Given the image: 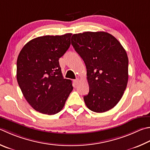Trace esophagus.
Here are the masks:
<instances>
[{
    "instance_id": "34e87169",
    "label": "esophagus",
    "mask_w": 150,
    "mask_h": 150,
    "mask_svg": "<svg viewBox=\"0 0 150 150\" xmlns=\"http://www.w3.org/2000/svg\"><path fill=\"white\" fill-rule=\"evenodd\" d=\"M79 79H75V80H73V83H74L75 85H77V84L79 83Z\"/></svg>"
}]
</instances>
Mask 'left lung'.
Listing matches in <instances>:
<instances>
[{"label": "left lung", "mask_w": 150, "mask_h": 150, "mask_svg": "<svg viewBox=\"0 0 150 150\" xmlns=\"http://www.w3.org/2000/svg\"><path fill=\"white\" fill-rule=\"evenodd\" d=\"M71 45L86 65L89 110L105 112L117 104L127 88L129 59L117 39L103 31L73 35Z\"/></svg>", "instance_id": "1"}]
</instances>
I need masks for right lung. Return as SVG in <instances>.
<instances>
[{
  "label": "right lung",
  "instance_id": "right-lung-1",
  "mask_svg": "<svg viewBox=\"0 0 150 150\" xmlns=\"http://www.w3.org/2000/svg\"><path fill=\"white\" fill-rule=\"evenodd\" d=\"M71 35L37 37L18 55V84L30 105L41 113L59 112L73 91L71 81L64 79L59 64V58L70 47Z\"/></svg>",
  "mask_w": 150,
  "mask_h": 150
}]
</instances>
